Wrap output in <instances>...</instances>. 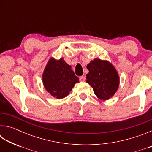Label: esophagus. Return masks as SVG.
Here are the masks:
<instances>
[{"instance_id":"obj_1","label":"esophagus","mask_w":152,"mask_h":152,"mask_svg":"<svg viewBox=\"0 0 152 152\" xmlns=\"http://www.w3.org/2000/svg\"><path fill=\"white\" fill-rule=\"evenodd\" d=\"M85 80H86L85 76H82L80 77V80L81 82H84V81H85Z\"/></svg>"}]
</instances>
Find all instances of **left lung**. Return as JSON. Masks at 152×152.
Returning <instances> with one entry per match:
<instances>
[{"instance_id": "1", "label": "left lung", "mask_w": 152, "mask_h": 152, "mask_svg": "<svg viewBox=\"0 0 152 152\" xmlns=\"http://www.w3.org/2000/svg\"><path fill=\"white\" fill-rule=\"evenodd\" d=\"M86 82L93 88L99 99L106 101L115 94L119 88V76L109 61L94 59L86 66Z\"/></svg>"}]
</instances>
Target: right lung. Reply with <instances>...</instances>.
Here are the masks:
<instances>
[{
  "label": "right lung",
  "mask_w": 152,
  "mask_h": 152,
  "mask_svg": "<svg viewBox=\"0 0 152 152\" xmlns=\"http://www.w3.org/2000/svg\"><path fill=\"white\" fill-rule=\"evenodd\" d=\"M42 80L46 91L58 99L68 96L74 84L79 82L78 76L63 58L56 60L53 58L45 66Z\"/></svg>",
  "instance_id": "obj_1"
}]
</instances>
